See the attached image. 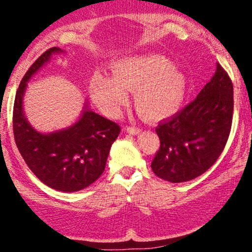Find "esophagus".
I'll use <instances>...</instances> for the list:
<instances>
[{"instance_id": "34e87169", "label": "esophagus", "mask_w": 252, "mask_h": 252, "mask_svg": "<svg viewBox=\"0 0 252 252\" xmlns=\"http://www.w3.org/2000/svg\"><path fill=\"white\" fill-rule=\"evenodd\" d=\"M126 133L131 134V135H136V134H139L141 131L140 128H136V126H126Z\"/></svg>"}]
</instances>
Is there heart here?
Instances as JSON below:
<instances>
[{
    "label": "heart",
    "instance_id": "b5f03b06",
    "mask_svg": "<svg viewBox=\"0 0 252 252\" xmlns=\"http://www.w3.org/2000/svg\"><path fill=\"white\" fill-rule=\"evenodd\" d=\"M112 75L96 72L90 80V94L101 111L117 116L133 90L134 105L146 119L171 116L187 94V79L173 63L159 55L122 58L111 65Z\"/></svg>",
    "mask_w": 252,
    "mask_h": 252
}]
</instances>
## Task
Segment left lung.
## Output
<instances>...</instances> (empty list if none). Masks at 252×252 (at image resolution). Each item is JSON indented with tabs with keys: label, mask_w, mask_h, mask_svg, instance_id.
I'll use <instances>...</instances> for the list:
<instances>
[{
	"label": "left lung",
	"mask_w": 252,
	"mask_h": 252,
	"mask_svg": "<svg viewBox=\"0 0 252 252\" xmlns=\"http://www.w3.org/2000/svg\"><path fill=\"white\" fill-rule=\"evenodd\" d=\"M233 83L220 64L194 101L156 128L159 138L151 168L171 183L205 173L224 150L232 129Z\"/></svg>",
	"instance_id": "left-lung-1"
}]
</instances>
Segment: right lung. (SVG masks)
<instances>
[{
	"mask_svg": "<svg viewBox=\"0 0 252 252\" xmlns=\"http://www.w3.org/2000/svg\"><path fill=\"white\" fill-rule=\"evenodd\" d=\"M51 47L28 69L18 88L13 107V133L16 145L32 172L44 184L60 191L85 189L103 173L110 149L121 133V126L88 110L72 126L50 134L35 130L23 112V95L29 79L50 60Z\"/></svg>",
	"mask_w": 252,
	"mask_h": 252,
	"instance_id": "add662e5",
	"label": "right lung"
}]
</instances>
